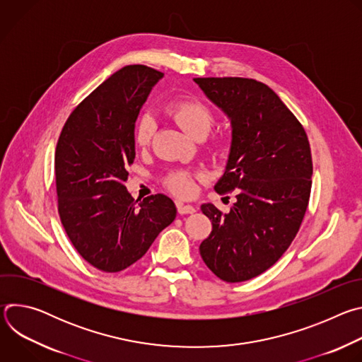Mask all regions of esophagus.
<instances>
[{
	"mask_svg": "<svg viewBox=\"0 0 362 362\" xmlns=\"http://www.w3.org/2000/svg\"><path fill=\"white\" fill-rule=\"evenodd\" d=\"M176 208H177V212L180 215H189V214H194L196 209L193 208L192 204H185L183 202H177L176 203Z\"/></svg>",
	"mask_w": 362,
	"mask_h": 362,
	"instance_id": "esophagus-1",
	"label": "esophagus"
}]
</instances>
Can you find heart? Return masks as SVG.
Segmentation results:
<instances>
[{
  "instance_id": "1",
  "label": "heart",
  "mask_w": 362,
  "mask_h": 362,
  "mask_svg": "<svg viewBox=\"0 0 362 362\" xmlns=\"http://www.w3.org/2000/svg\"><path fill=\"white\" fill-rule=\"evenodd\" d=\"M168 113L175 122L192 137H204L215 123L212 110L199 100H176L168 106ZM154 132H156V120L153 115L143 113L134 126V141L139 147L150 144ZM166 187L180 197H187L194 190V176L187 170H176L170 173L165 180Z\"/></svg>"
}]
</instances>
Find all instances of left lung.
Here are the masks:
<instances>
[{"label":"left lung","mask_w":362,"mask_h":362,"mask_svg":"<svg viewBox=\"0 0 362 362\" xmlns=\"http://www.w3.org/2000/svg\"><path fill=\"white\" fill-rule=\"evenodd\" d=\"M194 83L230 119L229 160L215 190L236 192L229 214L202 204L212 232L200 243V256L222 281H249L278 262L300 228L313 185L311 147L299 120L267 84L243 77Z\"/></svg>","instance_id":"8db88e82"}]
</instances>
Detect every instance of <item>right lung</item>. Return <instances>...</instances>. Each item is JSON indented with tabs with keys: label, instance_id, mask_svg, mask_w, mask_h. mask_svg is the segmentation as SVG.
I'll list each match as a JSON object with an SVG mask.
<instances>
[{
	"label": "right lung",
	"instance_id": "1",
	"mask_svg": "<svg viewBox=\"0 0 362 362\" xmlns=\"http://www.w3.org/2000/svg\"><path fill=\"white\" fill-rule=\"evenodd\" d=\"M163 73L126 66L91 91L69 116L56 147L59 215L84 261L103 272H120L147 252L176 218L162 193L141 202L127 192L134 162V123Z\"/></svg>",
	"mask_w": 362,
	"mask_h": 362
}]
</instances>
